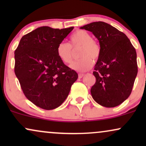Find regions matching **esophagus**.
Returning a JSON list of instances; mask_svg holds the SVG:
<instances>
[{
  "instance_id": "obj_1",
  "label": "esophagus",
  "mask_w": 146,
  "mask_h": 146,
  "mask_svg": "<svg viewBox=\"0 0 146 146\" xmlns=\"http://www.w3.org/2000/svg\"><path fill=\"white\" fill-rule=\"evenodd\" d=\"M84 76V73H79L78 74L79 78H82Z\"/></svg>"
}]
</instances>
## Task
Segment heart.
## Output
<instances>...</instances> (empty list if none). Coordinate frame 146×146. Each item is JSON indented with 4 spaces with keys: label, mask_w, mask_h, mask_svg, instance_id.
I'll list each match as a JSON object with an SVG mask.
<instances>
[{
    "label": "heart",
    "mask_w": 146,
    "mask_h": 146,
    "mask_svg": "<svg viewBox=\"0 0 146 146\" xmlns=\"http://www.w3.org/2000/svg\"><path fill=\"white\" fill-rule=\"evenodd\" d=\"M71 44L61 42L57 47V55L65 64H70L73 60V49L80 46L79 57L80 58L71 65V68L79 72H85L93 66V61H97L101 55V47L97 41L92 38L88 32L78 30L70 37Z\"/></svg>",
    "instance_id": "heart-1"
}]
</instances>
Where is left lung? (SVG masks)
<instances>
[{"mask_svg": "<svg viewBox=\"0 0 146 146\" xmlns=\"http://www.w3.org/2000/svg\"><path fill=\"white\" fill-rule=\"evenodd\" d=\"M98 39L101 55L95 64L96 78L90 93L102 106L113 108L130 96L138 67L137 53L125 33L104 22H94L81 27Z\"/></svg>", "mask_w": 146, "mask_h": 146, "instance_id": "left-lung-1", "label": "left lung"}]
</instances>
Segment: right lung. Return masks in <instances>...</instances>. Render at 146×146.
Returning <instances> with one entry per match:
<instances>
[{
  "label": "right lung",
  "instance_id": "add662e5",
  "mask_svg": "<svg viewBox=\"0 0 146 146\" xmlns=\"http://www.w3.org/2000/svg\"><path fill=\"white\" fill-rule=\"evenodd\" d=\"M73 28H37L22 37L14 52V72L23 93L42 109L60 106L78 78L74 70L59 59L56 51Z\"/></svg>",
  "mask_w": 146,
  "mask_h": 146
}]
</instances>
